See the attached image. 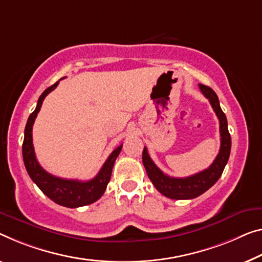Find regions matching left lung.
Returning a JSON list of instances; mask_svg holds the SVG:
<instances>
[{
	"mask_svg": "<svg viewBox=\"0 0 262 262\" xmlns=\"http://www.w3.org/2000/svg\"><path fill=\"white\" fill-rule=\"evenodd\" d=\"M199 89L205 97L210 100L220 124V150L211 166L190 177L174 178V177L165 174L152 162L146 147H144L143 151V164L148 178H150L157 190L163 195L171 199H193L206 192L208 188L218 182L220 176L223 174L224 168L228 162L229 154H231V135L228 132L226 116H225L220 107L218 96L210 86L203 85V84H199Z\"/></svg>",
	"mask_w": 262,
	"mask_h": 262,
	"instance_id": "1",
	"label": "left lung"
}]
</instances>
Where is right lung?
<instances>
[{
  "label": "right lung",
  "mask_w": 262,
  "mask_h": 262,
  "mask_svg": "<svg viewBox=\"0 0 262 262\" xmlns=\"http://www.w3.org/2000/svg\"><path fill=\"white\" fill-rule=\"evenodd\" d=\"M59 80L56 82L54 85L49 86L47 90L43 91V94L39 96L37 100V105H36L35 111L28 118L26 130H24L22 155L28 174L30 176L31 180L37 185L39 190L48 198L55 201L56 204L62 205V206L66 207L76 208L95 203L104 194L107 184L110 182L112 167H114L116 159H117L118 155L122 151L123 144L112 151V154L108 156L106 162L104 163L102 168H100L98 174L91 180H88V182L58 178V177L52 176L44 170L41 165L38 164L35 156L33 145V125L36 117H37V114L41 110L44 98L47 97L48 94H50L52 90L56 89Z\"/></svg>",
  "instance_id": "right-lung-1"
}]
</instances>
